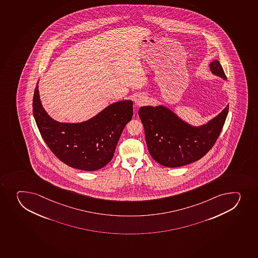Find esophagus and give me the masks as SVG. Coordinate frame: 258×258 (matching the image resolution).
<instances>
[{"instance_id":"34e87169","label":"esophagus","mask_w":258,"mask_h":258,"mask_svg":"<svg viewBox=\"0 0 258 258\" xmlns=\"http://www.w3.org/2000/svg\"><path fill=\"white\" fill-rule=\"evenodd\" d=\"M147 102H148V97L146 95H139L136 98V104L138 106L146 104Z\"/></svg>"}]
</instances>
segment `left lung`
<instances>
[{
    "instance_id": "8db88e82",
    "label": "left lung",
    "mask_w": 258,
    "mask_h": 258,
    "mask_svg": "<svg viewBox=\"0 0 258 258\" xmlns=\"http://www.w3.org/2000/svg\"><path fill=\"white\" fill-rule=\"evenodd\" d=\"M212 73L227 79L218 60L210 63ZM229 111V105L220 114L199 127L184 122L163 106H145L139 109L146 145L152 158L166 167H179L199 161L219 138Z\"/></svg>"
}]
</instances>
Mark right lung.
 Returning a JSON list of instances; mask_svg holds the SVG:
<instances>
[{
    "mask_svg": "<svg viewBox=\"0 0 258 258\" xmlns=\"http://www.w3.org/2000/svg\"><path fill=\"white\" fill-rule=\"evenodd\" d=\"M38 84L33 94V116L50 151L73 168L91 171L104 167L113 157L125 125L133 117V102H114L85 122H59L42 106Z\"/></svg>",
    "mask_w": 258,
    "mask_h": 258,
    "instance_id": "obj_1",
    "label": "right lung"
}]
</instances>
